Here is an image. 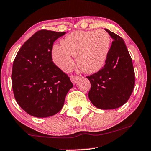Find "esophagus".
Listing matches in <instances>:
<instances>
[{"instance_id":"esophagus-1","label":"esophagus","mask_w":151,"mask_h":151,"mask_svg":"<svg viewBox=\"0 0 151 151\" xmlns=\"http://www.w3.org/2000/svg\"><path fill=\"white\" fill-rule=\"evenodd\" d=\"M80 78L79 76H70V81H71V82L73 83V84H76V83L78 82V81Z\"/></svg>"}]
</instances>
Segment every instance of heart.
<instances>
[{"label":"heart","instance_id":"b5f03b06","mask_svg":"<svg viewBox=\"0 0 151 151\" xmlns=\"http://www.w3.org/2000/svg\"><path fill=\"white\" fill-rule=\"evenodd\" d=\"M111 46L109 35L103 29L76 31L55 44L51 50L53 61L63 71L74 66L73 56H76L78 66L86 73H94L104 66Z\"/></svg>","mask_w":151,"mask_h":151}]
</instances>
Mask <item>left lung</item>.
Here are the masks:
<instances>
[{
    "instance_id": "1",
    "label": "left lung",
    "mask_w": 151,
    "mask_h": 151,
    "mask_svg": "<svg viewBox=\"0 0 151 151\" xmlns=\"http://www.w3.org/2000/svg\"><path fill=\"white\" fill-rule=\"evenodd\" d=\"M104 29L114 41L104 66L87 77L91 83L88 97L99 109H113L128 101L135 85V74L124 41L109 29Z\"/></svg>"
}]
</instances>
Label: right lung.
<instances>
[{
  "mask_svg": "<svg viewBox=\"0 0 151 151\" xmlns=\"http://www.w3.org/2000/svg\"><path fill=\"white\" fill-rule=\"evenodd\" d=\"M65 32L42 29L28 39L13 61L12 84L17 104L27 114L44 118L57 114L73 87L53 63V44Z\"/></svg>",
  "mask_w": 151,
  "mask_h": 151,
  "instance_id": "1",
  "label": "right lung"
}]
</instances>
